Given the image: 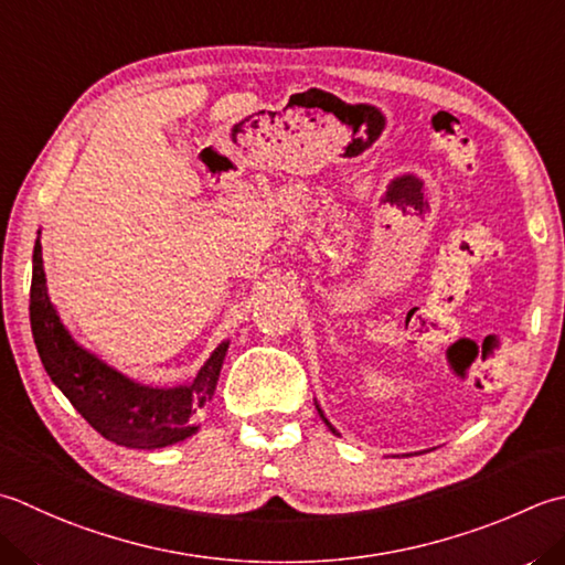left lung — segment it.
Returning <instances> with one entry per match:
<instances>
[{"label":"left lung","instance_id":"obj_1","mask_svg":"<svg viewBox=\"0 0 565 565\" xmlns=\"http://www.w3.org/2000/svg\"><path fill=\"white\" fill-rule=\"evenodd\" d=\"M316 408H318V414H320V418H323V422L328 424V428H330V430H333V434H335V428H333V426H330V422H328V418H326V414H323V408H320L318 404H316Z\"/></svg>","mask_w":565,"mask_h":565}]
</instances>
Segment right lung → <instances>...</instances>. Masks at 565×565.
Listing matches in <instances>:
<instances>
[{
  "instance_id": "1",
  "label": "right lung",
  "mask_w": 565,
  "mask_h": 565,
  "mask_svg": "<svg viewBox=\"0 0 565 565\" xmlns=\"http://www.w3.org/2000/svg\"><path fill=\"white\" fill-rule=\"evenodd\" d=\"M29 313L33 342L49 377L99 436L117 446L153 450L195 434L215 394L230 342H220L191 384L159 390L131 382L83 350L63 328L46 294L41 239L33 245Z\"/></svg>"
}]
</instances>
